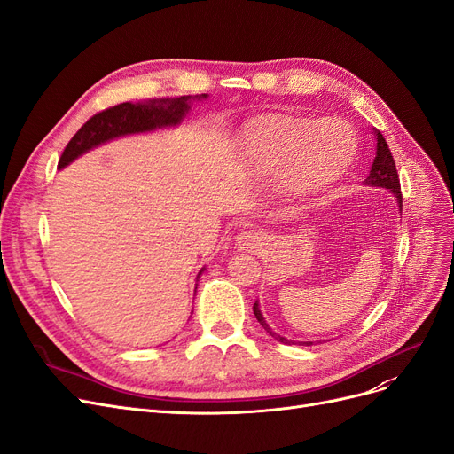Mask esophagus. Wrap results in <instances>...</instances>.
<instances>
[{
    "label": "esophagus",
    "instance_id": "obj_1",
    "mask_svg": "<svg viewBox=\"0 0 454 454\" xmlns=\"http://www.w3.org/2000/svg\"><path fill=\"white\" fill-rule=\"evenodd\" d=\"M260 241H262V238L258 236L256 231H253V230H248V231H243L241 236L238 238V243H239V247L241 248H248V250H253V248H256L258 245H260Z\"/></svg>",
    "mask_w": 454,
    "mask_h": 454
}]
</instances>
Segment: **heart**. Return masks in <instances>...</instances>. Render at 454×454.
I'll return each mask as SVG.
<instances>
[{
	"mask_svg": "<svg viewBox=\"0 0 454 454\" xmlns=\"http://www.w3.org/2000/svg\"><path fill=\"white\" fill-rule=\"evenodd\" d=\"M241 147L247 160L263 174L290 160L284 187L294 196H305L342 177L354 160L357 140L351 127L340 120L312 125L270 117L245 132Z\"/></svg>",
	"mask_w": 454,
	"mask_h": 454,
	"instance_id": "obj_1",
	"label": "heart"
}]
</instances>
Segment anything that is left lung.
<instances>
[{"instance_id":"obj_1","label":"left lung","mask_w":454,"mask_h":454,"mask_svg":"<svg viewBox=\"0 0 454 454\" xmlns=\"http://www.w3.org/2000/svg\"><path fill=\"white\" fill-rule=\"evenodd\" d=\"M374 134H376V142H378V145H376V159H374V164H372V168H371V174H368V177L364 179V183H366V184H372V187L391 189V191L395 192L396 200H398V206H400V209H402L400 179H398V172H396L395 159H393V155H391V149H389L387 142H385L383 134H381L380 130H376ZM253 310H254V316H256V320L260 322V325H262L267 333H270L273 339H277V340H278V342H282V344H290V340H288V339L280 337V334H277L270 325L265 324V317L262 316L258 303H254ZM299 344H301V346H312V342H299Z\"/></svg>"}]
</instances>
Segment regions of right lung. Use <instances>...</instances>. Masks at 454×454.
<instances>
[{
    "instance_id": "obj_1",
    "label": "right lung",
    "mask_w": 454,
    "mask_h": 454,
    "mask_svg": "<svg viewBox=\"0 0 454 454\" xmlns=\"http://www.w3.org/2000/svg\"><path fill=\"white\" fill-rule=\"evenodd\" d=\"M198 97V95H196ZM207 95L201 93L198 97L206 98ZM191 95H183L177 98H160V100H149L145 105H132L121 103L117 106L106 108L103 112L95 114L93 117L80 127V130L71 138L63 149L58 168H65L73 162L82 153H86L91 147L105 144L112 138L123 137V134L132 132H145L153 130L157 127L176 125L183 120V115L189 112V100Z\"/></svg>"
}]
</instances>
